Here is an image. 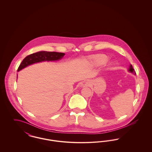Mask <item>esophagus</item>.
Returning <instances> with one entry per match:
<instances>
[{
	"mask_svg": "<svg viewBox=\"0 0 152 152\" xmlns=\"http://www.w3.org/2000/svg\"><path fill=\"white\" fill-rule=\"evenodd\" d=\"M90 85V81L89 80H85L83 83H81V86L82 87H87Z\"/></svg>",
	"mask_w": 152,
	"mask_h": 152,
	"instance_id": "esophagus-1",
	"label": "esophagus"
}]
</instances>
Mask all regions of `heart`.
Segmentation results:
<instances>
[{
  "instance_id": "b5f03b06",
  "label": "heart",
  "mask_w": 152,
  "mask_h": 152,
  "mask_svg": "<svg viewBox=\"0 0 152 152\" xmlns=\"http://www.w3.org/2000/svg\"><path fill=\"white\" fill-rule=\"evenodd\" d=\"M108 60V56L105 54H96L84 58L83 61L92 66H100L105 64Z\"/></svg>"
}]
</instances>
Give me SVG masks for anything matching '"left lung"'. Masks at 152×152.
<instances>
[{"instance_id": "8db88e82", "label": "left lung", "mask_w": 152, "mask_h": 152, "mask_svg": "<svg viewBox=\"0 0 152 152\" xmlns=\"http://www.w3.org/2000/svg\"><path fill=\"white\" fill-rule=\"evenodd\" d=\"M128 71L130 73H133L134 75H136V72H135L134 69H133V68L132 64H130V66H129V68H128Z\"/></svg>"}]
</instances>
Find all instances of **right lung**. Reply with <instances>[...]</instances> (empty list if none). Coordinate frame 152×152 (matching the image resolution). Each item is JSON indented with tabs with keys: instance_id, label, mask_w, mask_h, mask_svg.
Wrapping results in <instances>:
<instances>
[{
	"instance_id": "1",
	"label": "right lung",
	"mask_w": 152,
	"mask_h": 152,
	"mask_svg": "<svg viewBox=\"0 0 152 152\" xmlns=\"http://www.w3.org/2000/svg\"><path fill=\"white\" fill-rule=\"evenodd\" d=\"M65 53L56 52H47V51H40L36 53L31 54L26 56L23 59L21 64L19 65L18 72L22 70L28 65L33 64L42 61H50L58 60L63 58ZM18 78V75H17Z\"/></svg>"
}]
</instances>
